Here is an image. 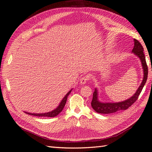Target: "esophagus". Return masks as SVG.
I'll use <instances>...</instances> for the list:
<instances>
[{"label": "esophagus", "instance_id": "34e87169", "mask_svg": "<svg viewBox=\"0 0 152 152\" xmlns=\"http://www.w3.org/2000/svg\"><path fill=\"white\" fill-rule=\"evenodd\" d=\"M89 79H90V77L88 75H86V76H84V77H81V79H80V84H84L87 83V82L89 80Z\"/></svg>", "mask_w": 152, "mask_h": 152}]
</instances>
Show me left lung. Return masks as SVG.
I'll list each match as a JSON object with an SVG mask.
<instances>
[{"label":"left lung","mask_w":152,"mask_h":152,"mask_svg":"<svg viewBox=\"0 0 152 152\" xmlns=\"http://www.w3.org/2000/svg\"><path fill=\"white\" fill-rule=\"evenodd\" d=\"M134 46L132 50V53H134L136 55L138 56L142 63V68H143L144 71V77L143 80L142 81V83L141 84L139 88L136 91V93L133 95L131 98L128 99L124 102H119V103H101L98 99V91L95 89L93 99L91 102V106L93 108L95 111L99 113H104V114H108V113H115L120 110H125L129 108L132 104H133L136 101L138 98L139 96L141 93V92L143 88V87L146 83L147 77H148V66L146 62V59L145 54L143 53V48H142V45L139 42L138 40L136 39H134Z\"/></svg>","instance_id":"1"}]
</instances>
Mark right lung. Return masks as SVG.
<instances>
[{
  "mask_svg": "<svg viewBox=\"0 0 152 152\" xmlns=\"http://www.w3.org/2000/svg\"><path fill=\"white\" fill-rule=\"evenodd\" d=\"M70 93H71V91H69L68 93L66 94V96H65V97H64V98L61 102L59 105L57 107V108L53 110L52 112H48V113H27V112H26V113L29 114V115H31L37 116V117H56V116L58 115L59 113H61V112L63 110L64 107H65V105L66 104L68 96L70 94Z\"/></svg>",
  "mask_w": 152,
  "mask_h": 152,
  "instance_id": "obj_1",
  "label": "right lung"
}]
</instances>
